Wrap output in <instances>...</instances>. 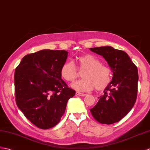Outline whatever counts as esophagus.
Wrapping results in <instances>:
<instances>
[{
	"label": "esophagus",
	"instance_id": "1",
	"mask_svg": "<svg viewBox=\"0 0 150 150\" xmlns=\"http://www.w3.org/2000/svg\"><path fill=\"white\" fill-rule=\"evenodd\" d=\"M76 94L78 95V96H85L86 95V94H83V93L79 92H76Z\"/></svg>",
	"mask_w": 150,
	"mask_h": 150
}]
</instances>
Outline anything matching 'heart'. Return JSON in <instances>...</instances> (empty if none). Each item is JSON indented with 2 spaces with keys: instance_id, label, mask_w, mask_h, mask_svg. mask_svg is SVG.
<instances>
[{
  "instance_id": "obj_1",
  "label": "heart",
  "mask_w": 150,
  "mask_h": 150,
  "mask_svg": "<svg viewBox=\"0 0 150 150\" xmlns=\"http://www.w3.org/2000/svg\"><path fill=\"white\" fill-rule=\"evenodd\" d=\"M76 66L81 74L83 79L72 83V88L79 92H88L96 88V91H103L109 85L112 79V71L108 66L101 64L94 55L86 54L75 59ZM74 63L67 61L60 69L62 78L69 82L74 81L78 77V72Z\"/></svg>"
}]
</instances>
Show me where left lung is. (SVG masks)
Instances as JSON below:
<instances>
[{
    "instance_id": "obj_1",
    "label": "left lung",
    "mask_w": 150,
    "mask_h": 150,
    "mask_svg": "<svg viewBox=\"0 0 150 150\" xmlns=\"http://www.w3.org/2000/svg\"><path fill=\"white\" fill-rule=\"evenodd\" d=\"M102 56L113 72L112 80L91 109L96 121L111 125L121 121L134 106L137 99L138 71L126 52L110 46L90 48Z\"/></svg>"
}]
</instances>
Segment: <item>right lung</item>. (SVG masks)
Masks as SVG:
<instances>
[{
  "mask_svg": "<svg viewBox=\"0 0 150 150\" xmlns=\"http://www.w3.org/2000/svg\"><path fill=\"white\" fill-rule=\"evenodd\" d=\"M68 52L44 49L25 55L15 69V92L18 108L38 128L54 127L76 94L62 79L60 69Z\"/></svg>",
  "mask_w": 150,
  "mask_h": 150,
  "instance_id": "add662e5",
  "label": "right lung"
}]
</instances>
